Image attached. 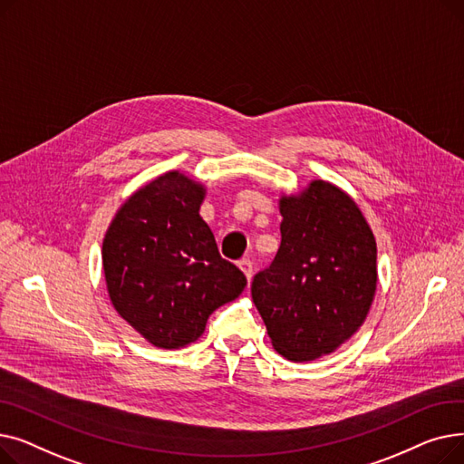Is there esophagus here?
<instances>
[{"label":"esophagus","mask_w":464,"mask_h":464,"mask_svg":"<svg viewBox=\"0 0 464 464\" xmlns=\"http://www.w3.org/2000/svg\"><path fill=\"white\" fill-rule=\"evenodd\" d=\"M238 266H240V271L246 275V278H248V282H250V280H252V271H254L252 261H250L248 257H245V259H240V261H238Z\"/></svg>","instance_id":"obj_1"}]
</instances>
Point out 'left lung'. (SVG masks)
<instances>
[{
  "mask_svg": "<svg viewBox=\"0 0 464 464\" xmlns=\"http://www.w3.org/2000/svg\"><path fill=\"white\" fill-rule=\"evenodd\" d=\"M282 242L252 282L273 346L291 361L334 352L364 322L376 291V240L352 198L314 180L282 198Z\"/></svg>",
  "mask_w": 464,
  "mask_h": 464,
  "instance_id": "obj_1",
  "label": "left lung"
}]
</instances>
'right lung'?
I'll use <instances>...</instances> for the list:
<instances>
[{
  "instance_id": "right-lung-1",
  "label": "right lung",
  "mask_w": 464,
  "mask_h": 464,
  "mask_svg": "<svg viewBox=\"0 0 464 464\" xmlns=\"http://www.w3.org/2000/svg\"><path fill=\"white\" fill-rule=\"evenodd\" d=\"M203 198V186L170 170L131 195L103 240L116 312L158 348L198 340L208 315L246 285L199 216Z\"/></svg>"
}]
</instances>
